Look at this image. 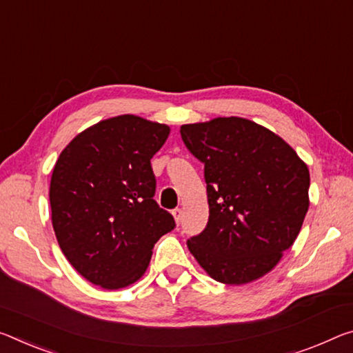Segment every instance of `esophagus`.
Returning <instances> with one entry per match:
<instances>
[{
	"mask_svg": "<svg viewBox=\"0 0 353 353\" xmlns=\"http://www.w3.org/2000/svg\"><path fill=\"white\" fill-rule=\"evenodd\" d=\"M172 216H174V220H176V223L179 225V223H181V220H182V209H174L172 210Z\"/></svg>",
	"mask_w": 353,
	"mask_h": 353,
	"instance_id": "esophagus-1",
	"label": "esophagus"
}]
</instances>
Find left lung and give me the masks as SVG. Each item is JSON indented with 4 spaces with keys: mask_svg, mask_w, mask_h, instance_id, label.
I'll list each match as a JSON object with an SVG mask.
<instances>
[{
    "mask_svg": "<svg viewBox=\"0 0 353 353\" xmlns=\"http://www.w3.org/2000/svg\"><path fill=\"white\" fill-rule=\"evenodd\" d=\"M204 165L209 221L188 239L199 265L225 284L264 276L297 239L310 207V171L295 150L243 117L181 127Z\"/></svg>",
    "mask_w": 353,
    "mask_h": 353,
    "instance_id": "obj_1",
    "label": "left lung"
}]
</instances>
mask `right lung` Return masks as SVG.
I'll use <instances>...</instances> for the list:
<instances>
[{
  "label": "right lung",
  "instance_id": "1",
  "mask_svg": "<svg viewBox=\"0 0 353 353\" xmlns=\"http://www.w3.org/2000/svg\"><path fill=\"white\" fill-rule=\"evenodd\" d=\"M170 127L124 114L99 122L69 143L50 183L53 229L67 261L103 289L143 276L154 245L176 228L154 199L150 159Z\"/></svg>",
  "mask_w": 353,
  "mask_h": 353
}]
</instances>
